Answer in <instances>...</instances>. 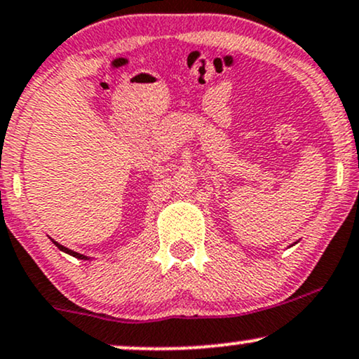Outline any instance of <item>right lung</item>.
I'll list each match as a JSON object with an SVG mask.
<instances>
[{
	"mask_svg": "<svg viewBox=\"0 0 359 359\" xmlns=\"http://www.w3.org/2000/svg\"><path fill=\"white\" fill-rule=\"evenodd\" d=\"M51 241H53V239H51ZM53 244H55V245H56V248H58L60 250H63V252L70 254V256H73V257H76V259H83V261H86V259H90L88 256H83V254H80V252H75V250H72V249L65 248V245H62V244H58V243H56V241H53Z\"/></svg>",
	"mask_w": 359,
	"mask_h": 359,
	"instance_id": "1",
	"label": "right lung"
}]
</instances>
